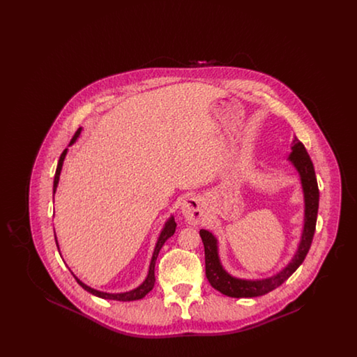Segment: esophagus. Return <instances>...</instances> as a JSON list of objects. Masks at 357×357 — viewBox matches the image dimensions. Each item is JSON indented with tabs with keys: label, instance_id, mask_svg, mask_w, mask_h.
<instances>
[{
	"label": "esophagus",
	"instance_id": "obj_1",
	"mask_svg": "<svg viewBox=\"0 0 357 357\" xmlns=\"http://www.w3.org/2000/svg\"><path fill=\"white\" fill-rule=\"evenodd\" d=\"M182 214L190 225H198L202 220V211H204V204L202 199L198 197H188L181 206Z\"/></svg>",
	"mask_w": 357,
	"mask_h": 357
}]
</instances>
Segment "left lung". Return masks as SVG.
I'll return each mask as SVG.
<instances>
[{
  "label": "left lung",
  "mask_w": 357,
  "mask_h": 357,
  "mask_svg": "<svg viewBox=\"0 0 357 357\" xmlns=\"http://www.w3.org/2000/svg\"><path fill=\"white\" fill-rule=\"evenodd\" d=\"M289 163L297 171L304 195V225L301 230V238L291 259L280 271L266 278L249 280L238 278L231 275L222 265L220 258L218 239L208 231L202 229L199 236L204 246V264L206 277L210 285L222 294L234 298H253L264 296L281 284H284L297 268L304 262L306 255L310 249L312 239L314 236L317 211H319V186L314 174L313 163L306 153L304 144L294 136L291 142V153L289 155Z\"/></svg>",
  "instance_id": "obj_1"
}]
</instances>
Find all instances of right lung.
I'll return each mask as SVG.
<instances>
[{"label":"right lung","instance_id":"obj_1","mask_svg":"<svg viewBox=\"0 0 357 357\" xmlns=\"http://www.w3.org/2000/svg\"><path fill=\"white\" fill-rule=\"evenodd\" d=\"M82 130H83V128H79L77 132L72 137V140H70V143H69V147H70L72 144H75V142L79 139V136L82 134ZM67 153H68V149H66V150L63 151L60 159H59V163H57V169H56V174H54V181H53V197H54L56 190H57V186H59L60 174H61V169H63L64 159H66ZM175 229H176V223H175V220H174V215H170V218L165 222L163 229L160 230V234H159V237L156 239L153 257H151L150 266H149L147 277L144 278V281H143L139 287H136L135 289H132V290H130V291H123V293H107V291H102V290H98V289L88 287L82 280H79L73 273H72V274H73L75 280L77 281V284H79L82 288L85 289L86 291H89L91 294H93V296H96V297H100V298H104V300H115V301H135V300H140V298H143V297L153 288V285H155V262H156V258H158V255H159L162 246L165 245V242H166L169 238L172 237V234L175 233ZM54 239H56V245H57V248H59V242H57L56 234H54ZM59 252H60V248H59Z\"/></svg>","mask_w":357,"mask_h":357}]
</instances>
